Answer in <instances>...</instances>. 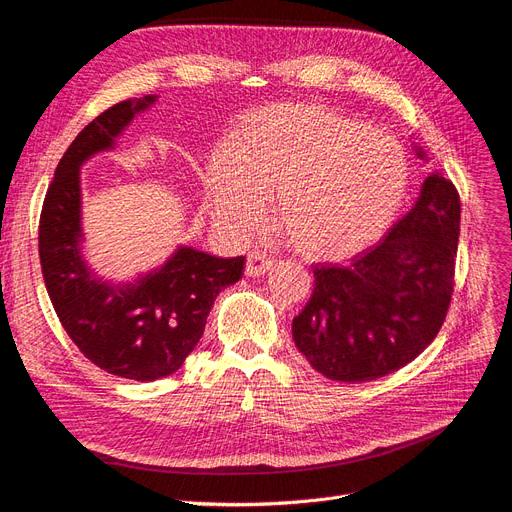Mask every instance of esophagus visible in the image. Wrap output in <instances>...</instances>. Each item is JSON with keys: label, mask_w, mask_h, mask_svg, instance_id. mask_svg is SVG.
I'll return each mask as SVG.
<instances>
[{"label": "esophagus", "mask_w": 512, "mask_h": 512, "mask_svg": "<svg viewBox=\"0 0 512 512\" xmlns=\"http://www.w3.org/2000/svg\"><path fill=\"white\" fill-rule=\"evenodd\" d=\"M275 264V260L264 254V252H250L248 254V260H245V275L248 277H258V275H264L271 267Z\"/></svg>", "instance_id": "obj_1"}]
</instances>
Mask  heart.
Segmentation results:
<instances>
[{"label": "heart", "instance_id": "b5f03b06", "mask_svg": "<svg viewBox=\"0 0 512 512\" xmlns=\"http://www.w3.org/2000/svg\"><path fill=\"white\" fill-rule=\"evenodd\" d=\"M405 189L407 159L391 136L306 102L243 115L206 174L210 208L224 229L254 231L273 195L275 222L311 260H344L374 245Z\"/></svg>", "mask_w": 512, "mask_h": 512}]
</instances>
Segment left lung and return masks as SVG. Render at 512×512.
Listing matches in <instances>:
<instances>
[{
	"label": "left lung",
	"instance_id": "1",
	"mask_svg": "<svg viewBox=\"0 0 512 512\" xmlns=\"http://www.w3.org/2000/svg\"><path fill=\"white\" fill-rule=\"evenodd\" d=\"M458 235V189L435 172L372 250L349 267L313 269V296L292 321L298 351L338 382L376 380L414 361L445 321Z\"/></svg>",
	"mask_w": 512,
	"mask_h": 512
}]
</instances>
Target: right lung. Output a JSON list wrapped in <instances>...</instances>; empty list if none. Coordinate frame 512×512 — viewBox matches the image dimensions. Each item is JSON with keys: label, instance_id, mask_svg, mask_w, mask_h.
Here are the masks:
<instances>
[{"label": "right lung", "instance_id": "right-lung-1", "mask_svg": "<svg viewBox=\"0 0 512 512\" xmlns=\"http://www.w3.org/2000/svg\"><path fill=\"white\" fill-rule=\"evenodd\" d=\"M157 96L121 100L81 130L58 161L39 216V262L65 332L100 370L153 382L174 374L203 336L216 296L241 279L245 256L178 248L161 269L132 283L100 281L81 258L79 168L113 147Z\"/></svg>", "mask_w": 512, "mask_h": 512}]
</instances>
